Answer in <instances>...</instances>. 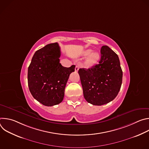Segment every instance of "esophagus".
<instances>
[{
	"instance_id": "34e87169",
	"label": "esophagus",
	"mask_w": 149,
	"mask_h": 149,
	"mask_svg": "<svg viewBox=\"0 0 149 149\" xmlns=\"http://www.w3.org/2000/svg\"><path fill=\"white\" fill-rule=\"evenodd\" d=\"M79 69V65H76L75 68V72H78Z\"/></svg>"
}]
</instances>
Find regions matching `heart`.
I'll use <instances>...</instances> for the list:
<instances>
[{
	"label": "heart",
	"mask_w": 149,
	"mask_h": 149,
	"mask_svg": "<svg viewBox=\"0 0 149 149\" xmlns=\"http://www.w3.org/2000/svg\"><path fill=\"white\" fill-rule=\"evenodd\" d=\"M92 49H87L82 52V56L83 58H86L88 56L85 62V65L88 68H91L96 65L100 59V55L97 52H93Z\"/></svg>",
	"instance_id": "b5f03b06"
}]
</instances>
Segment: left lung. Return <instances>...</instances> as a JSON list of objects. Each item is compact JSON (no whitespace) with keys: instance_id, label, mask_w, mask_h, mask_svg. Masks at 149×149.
<instances>
[{"instance_id":"obj_1","label":"left lung","mask_w":149,"mask_h":149,"mask_svg":"<svg viewBox=\"0 0 149 149\" xmlns=\"http://www.w3.org/2000/svg\"><path fill=\"white\" fill-rule=\"evenodd\" d=\"M86 100L95 105L113 101L117 95L122 84L123 71L118 55L108 46L101 48L98 64L91 68L78 70Z\"/></svg>"}]
</instances>
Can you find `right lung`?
Returning a JSON list of instances; mask_svg holds the SVG:
<instances>
[{"label":"right lung","instance_id":"obj_1","mask_svg":"<svg viewBox=\"0 0 149 149\" xmlns=\"http://www.w3.org/2000/svg\"><path fill=\"white\" fill-rule=\"evenodd\" d=\"M60 47L58 43L48 44L35 52L28 67V82L35 99L45 106L61 103L70 75L75 65L63 67L59 62Z\"/></svg>","mask_w":149,"mask_h":149}]
</instances>
